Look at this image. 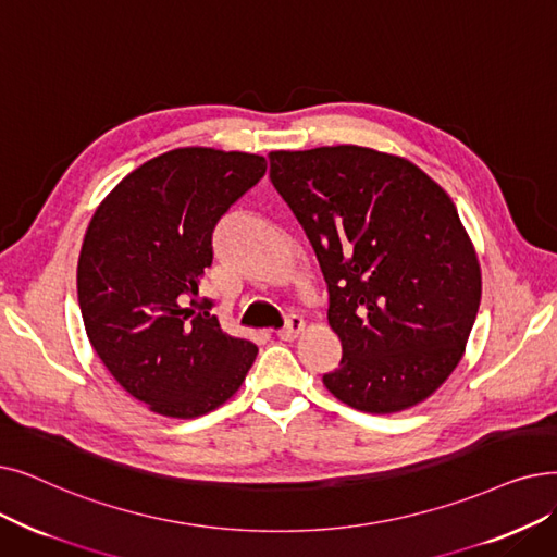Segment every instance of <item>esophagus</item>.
Wrapping results in <instances>:
<instances>
[{
    "label": "esophagus",
    "mask_w": 557,
    "mask_h": 557,
    "mask_svg": "<svg viewBox=\"0 0 557 557\" xmlns=\"http://www.w3.org/2000/svg\"><path fill=\"white\" fill-rule=\"evenodd\" d=\"M302 330H305V321L300 317H288L286 325L277 330V338H282V342H292V338H296Z\"/></svg>",
    "instance_id": "obj_1"
}]
</instances>
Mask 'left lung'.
<instances>
[{
    "label": "left lung",
    "instance_id": "left-lung-1",
    "mask_svg": "<svg viewBox=\"0 0 557 557\" xmlns=\"http://www.w3.org/2000/svg\"><path fill=\"white\" fill-rule=\"evenodd\" d=\"M271 182L327 282L342 361L327 392L369 414L430 398L459 364L482 294L448 193L419 165L359 145L269 154Z\"/></svg>",
    "mask_w": 557,
    "mask_h": 557
}]
</instances>
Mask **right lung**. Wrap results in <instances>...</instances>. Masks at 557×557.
I'll return each instance as SVG.
<instances>
[{
	"instance_id": "add662e5",
	"label": "right lung",
	"mask_w": 557,
	"mask_h": 557,
	"mask_svg": "<svg viewBox=\"0 0 557 557\" xmlns=\"http://www.w3.org/2000/svg\"><path fill=\"white\" fill-rule=\"evenodd\" d=\"M265 159L177 148L138 165L95 209L77 294L92 350L136 400L171 419L213 412L244 384L257 346L198 311L211 236Z\"/></svg>"
}]
</instances>
